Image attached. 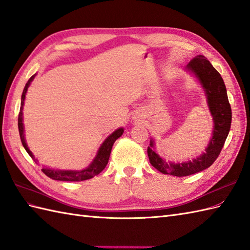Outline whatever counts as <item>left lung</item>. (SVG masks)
I'll use <instances>...</instances> for the list:
<instances>
[{"mask_svg":"<svg viewBox=\"0 0 250 250\" xmlns=\"http://www.w3.org/2000/svg\"><path fill=\"white\" fill-rule=\"evenodd\" d=\"M186 70L196 77L203 88L209 112L213 116L214 127L213 136L208 147L205 148V152L186 163H167L155 152L154 140L149 141V146L147 147L149 163L162 173L174 176L191 175L210 167L224 146L230 131L232 120L231 107L225 82L209 61L203 55H198L187 64Z\"/></svg>","mask_w":250,"mask_h":250,"instance_id":"1","label":"left lung"}]
</instances>
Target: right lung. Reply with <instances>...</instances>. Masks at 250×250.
Returning a JSON list of instances; mask_svg holds the SVG:
<instances>
[{
	"label": "right lung",
	"mask_w": 250,
	"mask_h": 250,
	"mask_svg": "<svg viewBox=\"0 0 250 250\" xmlns=\"http://www.w3.org/2000/svg\"><path fill=\"white\" fill-rule=\"evenodd\" d=\"M35 76H32L26 82L24 86V90L22 92L21 96V106H20V112L18 116V128H19V134H20V139L22 142V146L25 148L27 154L35 160L37 163V159H35L34 155L30 151V148L27 147V144L25 142L24 138V126H23V113H22V110H23V104H24V99H25V94L27 92V88H29L31 82L33 79L35 78ZM124 129L123 128H118L115 131H113L106 140L103 142V144L99 147L98 152L96 154L95 158L93 159V162L88 165V167L82 170H60V169H52L48 167H42V171L45 173L50 179L57 180V181H67V182H80V181H85L88 179H92L95 175L99 174L101 172L106 168L108 164V160L110 157L111 149H112L113 143L115 140L123 135Z\"/></svg>",
	"instance_id": "right-lung-1"
}]
</instances>
